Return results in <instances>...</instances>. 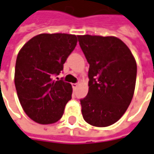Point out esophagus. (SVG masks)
<instances>
[{"instance_id":"obj_1","label":"esophagus","mask_w":154,"mask_h":154,"mask_svg":"<svg viewBox=\"0 0 154 154\" xmlns=\"http://www.w3.org/2000/svg\"><path fill=\"white\" fill-rule=\"evenodd\" d=\"M72 88H77L78 87V83H72Z\"/></svg>"}]
</instances>
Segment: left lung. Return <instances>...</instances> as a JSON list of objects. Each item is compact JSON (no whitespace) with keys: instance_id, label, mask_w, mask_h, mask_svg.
<instances>
[{"instance_id":"obj_1","label":"left lung","mask_w":154,"mask_h":154,"mask_svg":"<svg viewBox=\"0 0 154 154\" xmlns=\"http://www.w3.org/2000/svg\"><path fill=\"white\" fill-rule=\"evenodd\" d=\"M89 64L88 93L80 100L83 119L105 127L125 114L134 94L137 63L125 43L114 36L78 35Z\"/></svg>"}]
</instances>
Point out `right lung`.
<instances>
[{
    "mask_svg": "<svg viewBox=\"0 0 154 154\" xmlns=\"http://www.w3.org/2000/svg\"><path fill=\"white\" fill-rule=\"evenodd\" d=\"M77 38L67 33H40L27 42L18 52L14 82L19 102L33 121L46 125L62 117L65 106L72 99V88L59 75Z\"/></svg>",
    "mask_w": 154,
    "mask_h": 154,
    "instance_id": "right-lung-1",
    "label": "right lung"
}]
</instances>
